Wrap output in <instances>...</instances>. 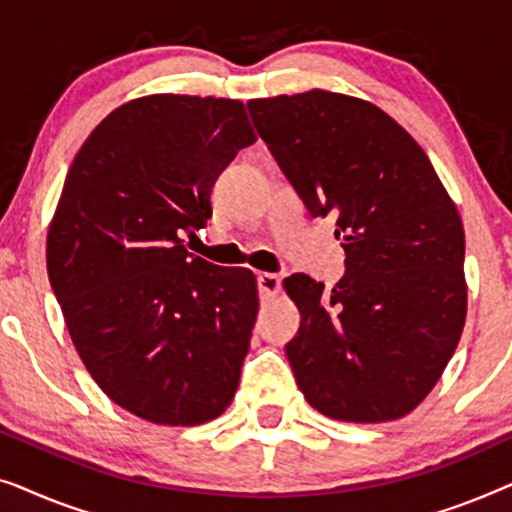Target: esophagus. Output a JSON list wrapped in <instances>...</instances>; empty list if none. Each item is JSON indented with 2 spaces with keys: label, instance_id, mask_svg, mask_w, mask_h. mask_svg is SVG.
<instances>
[{
  "label": "esophagus",
  "instance_id": "1",
  "mask_svg": "<svg viewBox=\"0 0 512 512\" xmlns=\"http://www.w3.org/2000/svg\"><path fill=\"white\" fill-rule=\"evenodd\" d=\"M256 284H258V293H261L263 298H270L279 291L282 279H279V275H275V272H258Z\"/></svg>",
  "mask_w": 512,
  "mask_h": 512
}]
</instances>
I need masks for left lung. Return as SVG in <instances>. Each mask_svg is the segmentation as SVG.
Wrapping results in <instances>:
<instances>
[{
  "label": "left lung",
  "mask_w": 512,
  "mask_h": 512,
  "mask_svg": "<svg viewBox=\"0 0 512 512\" xmlns=\"http://www.w3.org/2000/svg\"><path fill=\"white\" fill-rule=\"evenodd\" d=\"M310 216H338L345 277L291 275L300 328L286 356L307 403L340 422L398 419L424 401L466 319L464 226L431 160L375 104L310 90L247 102Z\"/></svg>",
  "instance_id": "obj_1"
}]
</instances>
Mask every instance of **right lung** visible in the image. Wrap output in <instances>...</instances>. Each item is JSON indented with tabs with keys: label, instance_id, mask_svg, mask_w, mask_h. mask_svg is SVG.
Instances as JSON below:
<instances>
[{
	"label": "right lung",
	"instance_id": "add662e5",
	"mask_svg": "<svg viewBox=\"0 0 512 512\" xmlns=\"http://www.w3.org/2000/svg\"><path fill=\"white\" fill-rule=\"evenodd\" d=\"M256 142L244 104L139 97L76 153L46 242L51 289L83 366L153 424L219 417L240 384L256 277L188 254L214 181Z\"/></svg>",
	"mask_w": 512,
	"mask_h": 512
}]
</instances>
